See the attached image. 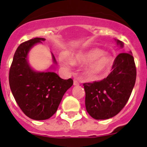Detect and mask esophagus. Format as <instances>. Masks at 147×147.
Wrapping results in <instances>:
<instances>
[{
  "instance_id": "34e87169",
  "label": "esophagus",
  "mask_w": 147,
  "mask_h": 147,
  "mask_svg": "<svg viewBox=\"0 0 147 147\" xmlns=\"http://www.w3.org/2000/svg\"><path fill=\"white\" fill-rule=\"evenodd\" d=\"M80 85V82L76 80H74V85H75V86H77V85Z\"/></svg>"
}]
</instances>
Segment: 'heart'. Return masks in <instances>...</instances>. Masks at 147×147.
<instances>
[{
	"label": "heart",
	"instance_id": "obj_1",
	"mask_svg": "<svg viewBox=\"0 0 147 147\" xmlns=\"http://www.w3.org/2000/svg\"><path fill=\"white\" fill-rule=\"evenodd\" d=\"M59 61L62 65L67 66L71 64L85 65L88 63L84 70L85 77L89 80L95 81L106 74L112 67L113 58L110 54L98 48L81 51L73 56L70 59L65 54H61Z\"/></svg>",
	"mask_w": 147,
	"mask_h": 147
}]
</instances>
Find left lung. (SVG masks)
<instances>
[{"label": "left lung", "mask_w": 147, "mask_h": 147, "mask_svg": "<svg viewBox=\"0 0 147 147\" xmlns=\"http://www.w3.org/2000/svg\"><path fill=\"white\" fill-rule=\"evenodd\" d=\"M121 48L124 43L115 40ZM136 80V67L132 52L119 54L113 71L99 82L85 83V107L92 118L105 120L117 115L129 100Z\"/></svg>", "instance_id": "obj_1"}]
</instances>
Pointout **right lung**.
I'll return each instance as SVG.
<instances>
[{
	"label": "right lung",
	"mask_w": 147,
	"mask_h": 147,
	"mask_svg": "<svg viewBox=\"0 0 147 147\" xmlns=\"http://www.w3.org/2000/svg\"><path fill=\"white\" fill-rule=\"evenodd\" d=\"M45 38L29 40L17 49L9 70V86L17 104L34 120H45L57 112L65 93L73 85L72 79H61L52 71H37L30 66L28 54ZM53 63L57 65L54 54ZM53 65L49 67L51 69Z\"/></svg>",
	"instance_id": "obj_1"
}]
</instances>
